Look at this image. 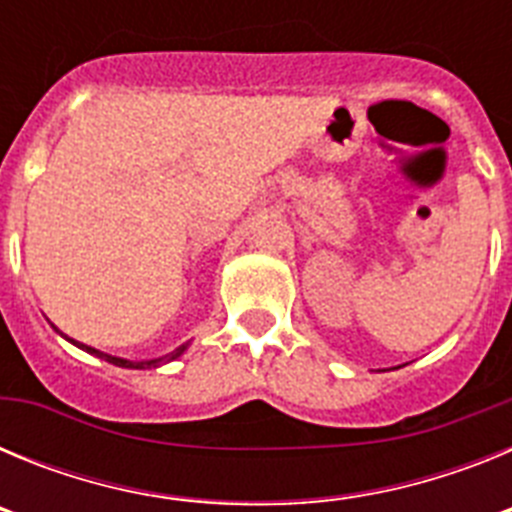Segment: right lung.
Returning <instances> with one entry per match:
<instances>
[{
	"instance_id": "add662e5",
	"label": "right lung",
	"mask_w": 512,
	"mask_h": 512,
	"mask_svg": "<svg viewBox=\"0 0 512 512\" xmlns=\"http://www.w3.org/2000/svg\"><path fill=\"white\" fill-rule=\"evenodd\" d=\"M53 328H56V325H53ZM56 333H61V330L56 328ZM61 336H63V333H61ZM63 338H66V341H71V343H74L76 348H81V351H87V354H94V356H99V359L110 361V364H115V366H122V369H158V366H164V364H169V361L179 359V356H182L184 351H187V348H189V343H182V346H179V348H174V351H171V354H166V356H158V359L133 361V359H120V356L104 354V351H97V348L87 346V343H79V341H74V338H69V336H63Z\"/></svg>"
}]
</instances>
